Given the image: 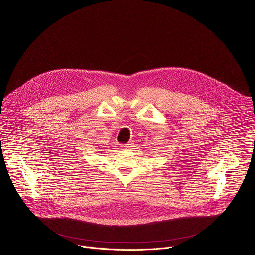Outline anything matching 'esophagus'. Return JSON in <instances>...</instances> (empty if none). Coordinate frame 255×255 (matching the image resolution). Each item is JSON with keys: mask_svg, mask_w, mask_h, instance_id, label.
<instances>
[{"mask_svg": "<svg viewBox=\"0 0 255 255\" xmlns=\"http://www.w3.org/2000/svg\"><path fill=\"white\" fill-rule=\"evenodd\" d=\"M132 143L131 142H128V143H126V144H123L122 145V147H124V148H126V149H128V148H130V147H132Z\"/></svg>", "mask_w": 255, "mask_h": 255, "instance_id": "obj_1", "label": "esophagus"}]
</instances>
